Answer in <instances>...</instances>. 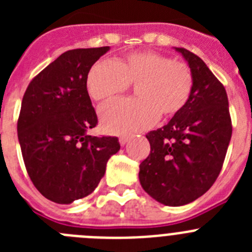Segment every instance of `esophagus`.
<instances>
[{"label": "esophagus", "instance_id": "esophagus-1", "mask_svg": "<svg viewBox=\"0 0 252 252\" xmlns=\"http://www.w3.org/2000/svg\"><path fill=\"white\" fill-rule=\"evenodd\" d=\"M128 141V136H121L120 137V144H121V146H125L126 144H127Z\"/></svg>", "mask_w": 252, "mask_h": 252}]
</instances>
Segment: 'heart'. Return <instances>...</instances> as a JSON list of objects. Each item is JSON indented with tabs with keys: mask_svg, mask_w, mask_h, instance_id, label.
Wrapping results in <instances>:
<instances>
[{
	"mask_svg": "<svg viewBox=\"0 0 252 252\" xmlns=\"http://www.w3.org/2000/svg\"><path fill=\"white\" fill-rule=\"evenodd\" d=\"M135 86L137 99H115L99 108L102 127L125 133L150 127L158 117L170 119L189 102L194 87L192 69L183 62L136 51L119 62L99 60L87 75V90L94 101H104Z\"/></svg>",
	"mask_w": 252,
	"mask_h": 252,
	"instance_id": "1",
	"label": "heart"
}]
</instances>
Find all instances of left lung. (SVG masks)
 Masks as SVG:
<instances>
[{"label": "left lung", "mask_w": 252, "mask_h": 252, "mask_svg": "<svg viewBox=\"0 0 252 252\" xmlns=\"http://www.w3.org/2000/svg\"><path fill=\"white\" fill-rule=\"evenodd\" d=\"M194 77L192 97L165 126L146 135L150 154L140 164L141 187L165 206H184L217 179L232 135L223 84L192 51L175 48Z\"/></svg>", "instance_id": "obj_1"}]
</instances>
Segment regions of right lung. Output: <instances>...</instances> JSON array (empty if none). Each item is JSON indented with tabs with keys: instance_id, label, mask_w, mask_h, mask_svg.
Wrapping results in <instances>:
<instances>
[{
	"instance_id": "obj_1",
	"label": "right lung",
	"mask_w": 252,
	"mask_h": 252,
	"mask_svg": "<svg viewBox=\"0 0 252 252\" xmlns=\"http://www.w3.org/2000/svg\"><path fill=\"white\" fill-rule=\"evenodd\" d=\"M110 46L68 50L30 82L17 121L26 170L45 198L69 204L87 197L120 150L115 136L87 133L98 122L87 75Z\"/></svg>"
}]
</instances>
